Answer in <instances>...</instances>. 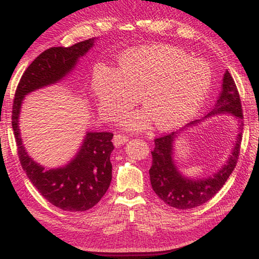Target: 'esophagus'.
I'll list each match as a JSON object with an SVG mask.
<instances>
[{
	"label": "esophagus",
	"mask_w": 259,
	"mask_h": 259,
	"mask_svg": "<svg viewBox=\"0 0 259 259\" xmlns=\"http://www.w3.org/2000/svg\"><path fill=\"white\" fill-rule=\"evenodd\" d=\"M128 139H129L128 136L119 134V135L114 136L113 143H114V145H115V146H120V145H123V144H125L126 142H128Z\"/></svg>",
	"instance_id": "1"
}]
</instances>
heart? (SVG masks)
Here are the masks:
<instances>
[{"instance_id": "1", "label": "heart", "mask_w": 259, "mask_h": 259, "mask_svg": "<svg viewBox=\"0 0 259 259\" xmlns=\"http://www.w3.org/2000/svg\"><path fill=\"white\" fill-rule=\"evenodd\" d=\"M211 76L205 61L192 59L176 47L154 45L125 51L117 69L97 66L91 87L107 120L119 119L140 97L145 112L126 116V128H145L152 120L159 130H170L198 113Z\"/></svg>"}]
</instances>
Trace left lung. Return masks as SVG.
I'll return each instance as SVG.
<instances>
[{
	"mask_svg": "<svg viewBox=\"0 0 259 259\" xmlns=\"http://www.w3.org/2000/svg\"><path fill=\"white\" fill-rule=\"evenodd\" d=\"M222 93L219 95L214 108L208 116L229 113L236 117L238 136L235 145L226 164L222 166L212 177L202 179H190L179 172L174 161V140L179 135L171 133L154 139L155 147L152 151V166L150 177L153 191L170 207L186 210L203 204L221 190L233 171L239 159L241 140H242L243 113L238 88L229 71L223 77ZM199 121H193L188 125H194ZM182 131V130H181Z\"/></svg>",
	"mask_w": 259,
	"mask_h": 259,
	"instance_id": "8db88e82",
	"label": "left lung"
}]
</instances>
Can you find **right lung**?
<instances>
[{"label": "right lung", "mask_w": 259, "mask_h": 259, "mask_svg": "<svg viewBox=\"0 0 259 259\" xmlns=\"http://www.w3.org/2000/svg\"><path fill=\"white\" fill-rule=\"evenodd\" d=\"M95 38L72 47L50 48L36 57L26 69L17 87L12 106V129L24 171L43 198L65 211H85L97 204L112 181L109 157L114 150L112 133H87L75 157L66 165L46 169L25 151L18 126L19 113L26 95L54 84L75 67L80 57L94 47Z\"/></svg>", "instance_id": "1"}]
</instances>
